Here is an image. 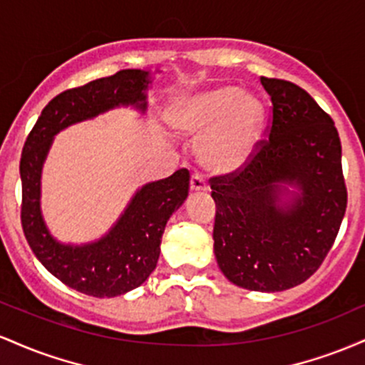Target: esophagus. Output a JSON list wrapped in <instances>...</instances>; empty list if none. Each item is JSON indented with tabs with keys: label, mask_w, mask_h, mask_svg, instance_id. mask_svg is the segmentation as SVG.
<instances>
[{
	"label": "esophagus",
	"mask_w": 365,
	"mask_h": 365,
	"mask_svg": "<svg viewBox=\"0 0 365 365\" xmlns=\"http://www.w3.org/2000/svg\"><path fill=\"white\" fill-rule=\"evenodd\" d=\"M190 190L192 192H206L207 190V182L206 178L200 173H194L190 178Z\"/></svg>",
	"instance_id": "obj_1"
}]
</instances>
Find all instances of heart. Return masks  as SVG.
Here are the masks:
<instances>
[{
	"label": "heart",
	"instance_id": "heart-1",
	"mask_svg": "<svg viewBox=\"0 0 365 365\" xmlns=\"http://www.w3.org/2000/svg\"><path fill=\"white\" fill-rule=\"evenodd\" d=\"M170 123L183 135H202V161L220 173H232L254 158L262 133L264 106L240 87L217 86L175 99Z\"/></svg>",
	"mask_w": 365,
	"mask_h": 365
}]
</instances>
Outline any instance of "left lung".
Returning <instances> with one entry per match:
<instances>
[{
    "label": "left lung",
    "mask_w": 365,
    "mask_h": 365,
    "mask_svg": "<svg viewBox=\"0 0 365 365\" xmlns=\"http://www.w3.org/2000/svg\"><path fill=\"white\" fill-rule=\"evenodd\" d=\"M269 94V139L244 168L212 177L215 254L237 287L283 292L319 269L346 209L341 142L334 121L309 92L261 77ZM299 190L282 201L286 185Z\"/></svg>",
    "instance_id": "1"
}]
</instances>
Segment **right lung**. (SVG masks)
Listing matches in <instances>:
<instances>
[{"label":"right lung","mask_w":365,"mask_h":365,"mask_svg":"<svg viewBox=\"0 0 365 365\" xmlns=\"http://www.w3.org/2000/svg\"><path fill=\"white\" fill-rule=\"evenodd\" d=\"M149 82V72L144 70H120L111 77L61 92L46 104L20 159V220L32 252L66 287L98 299L133 290L156 269L163 232L170 216L187 199L190 173L182 168L137 190L101 240L65 245L51 237L41 215V170L60 130L118 106H135L144 113Z\"/></svg>","instance_id":"1"}]
</instances>
